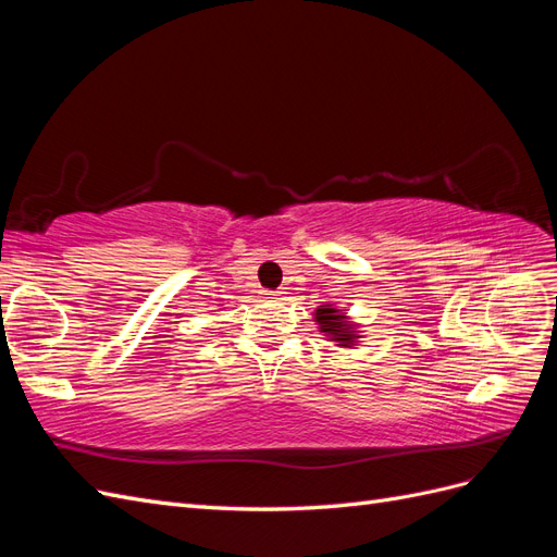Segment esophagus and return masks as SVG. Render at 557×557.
I'll return each instance as SVG.
<instances>
[{"label": "esophagus", "instance_id": "34e87169", "mask_svg": "<svg viewBox=\"0 0 557 557\" xmlns=\"http://www.w3.org/2000/svg\"><path fill=\"white\" fill-rule=\"evenodd\" d=\"M264 295H267L269 299H281V295H283V293H281V290H276V293H274V290H267Z\"/></svg>", "mask_w": 557, "mask_h": 557}]
</instances>
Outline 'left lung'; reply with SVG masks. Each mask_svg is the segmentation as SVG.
Here are the masks:
<instances>
[{"label":"left lung","mask_w":557,"mask_h":557,"mask_svg":"<svg viewBox=\"0 0 557 557\" xmlns=\"http://www.w3.org/2000/svg\"><path fill=\"white\" fill-rule=\"evenodd\" d=\"M315 320L320 325V332H325L332 336V342H336V346H350L352 339H356V330H352L346 318L342 313H336V309H332L330 305L325 309L315 311Z\"/></svg>","instance_id":"1"}]
</instances>
